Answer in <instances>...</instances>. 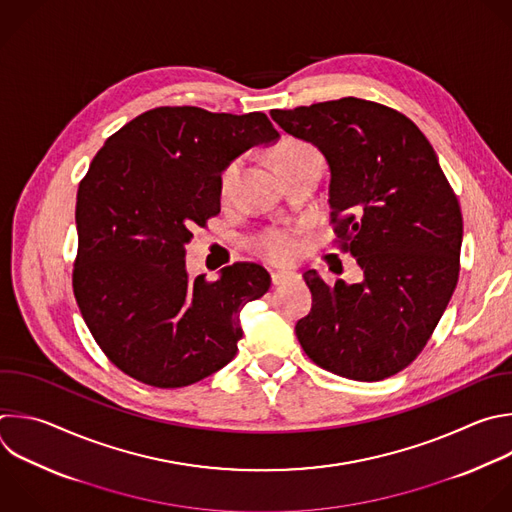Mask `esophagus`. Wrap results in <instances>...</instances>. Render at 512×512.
Masks as SVG:
<instances>
[{"mask_svg":"<svg viewBox=\"0 0 512 512\" xmlns=\"http://www.w3.org/2000/svg\"><path fill=\"white\" fill-rule=\"evenodd\" d=\"M291 275H293V273H289V271H271V283H273V285H281V283H285L287 279H291Z\"/></svg>","mask_w":512,"mask_h":512,"instance_id":"obj_1","label":"esophagus"}]
</instances>
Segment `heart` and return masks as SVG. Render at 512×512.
<instances>
[{
  "mask_svg": "<svg viewBox=\"0 0 512 512\" xmlns=\"http://www.w3.org/2000/svg\"><path fill=\"white\" fill-rule=\"evenodd\" d=\"M313 160H321L319 152L309 142L299 140V138H283L273 152V164H275L279 175H283L285 170L297 168V166L313 162ZM237 175H239V160H233L223 168V173L219 177V193L223 197H227L231 193V189L237 181ZM251 249L269 263H287L297 255L299 245L291 231L273 227V229H267V231L259 233L257 237H253Z\"/></svg>",
  "mask_w": 512,
  "mask_h": 512,
  "instance_id": "1",
  "label": "heart"
}]
</instances>
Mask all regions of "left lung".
Masks as SVG:
<instances>
[{
	"instance_id": "obj_1",
	"label": "left lung",
	"mask_w": 512,
	"mask_h": 512,
	"mask_svg": "<svg viewBox=\"0 0 512 512\" xmlns=\"http://www.w3.org/2000/svg\"><path fill=\"white\" fill-rule=\"evenodd\" d=\"M329 164L331 225L362 283L303 275L313 303L297 321L319 368L358 382L402 372L424 350L458 281L462 213L438 156L402 112L362 98L271 110Z\"/></svg>"
}]
</instances>
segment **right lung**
Returning a JSON list of instances; mask_svg holds the SVG:
<instances>
[{
  "label": "right lung",
  "instance_id": "right-lung-1",
  "mask_svg": "<svg viewBox=\"0 0 512 512\" xmlns=\"http://www.w3.org/2000/svg\"><path fill=\"white\" fill-rule=\"evenodd\" d=\"M279 138L263 112L152 108L114 132L78 187L72 273L82 317L106 358L154 388L191 386L237 354L241 309L271 285L257 263L189 279L185 245L221 213L219 177Z\"/></svg>",
  "mask_w": 512,
  "mask_h": 512
}]
</instances>
